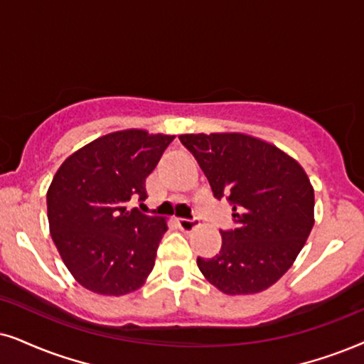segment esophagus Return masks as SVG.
<instances>
[{
	"label": "esophagus",
	"instance_id": "1",
	"mask_svg": "<svg viewBox=\"0 0 364 364\" xmlns=\"http://www.w3.org/2000/svg\"><path fill=\"white\" fill-rule=\"evenodd\" d=\"M176 223H178V227L183 230V232H191V230H195V228L198 227V225H200V222H198L196 218H193V220L178 218Z\"/></svg>",
	"mask_w": 364,
	"mask_h": 364
}]
</instances>
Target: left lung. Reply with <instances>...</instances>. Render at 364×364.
Returning a JSON list of instances; mask_svg holds the SVG:
<instances>
[{
    "mask_svg": "<svg viewBox=\"0 0 364 364\" xmlns=\"http://www.w3.org/2000/svg\"><path fill=\"white\" fill-rule=\"evenodd\" d=\"M215 198L233 206L237 227L220 230L222 248L198 257L201 274L228 296L269 289L291 269L314 225V188L277 146L242 132L181 134Z\"/></svg>",
    "mask_w": 364,
    "mask_h": 364,
    "instance_id": "obj_1",
    "label": "left lung"
}]
</instances>
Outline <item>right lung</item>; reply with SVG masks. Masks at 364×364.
Returning <instances> with one entry per match:
<instances>
[{"label":"right lung","instance_id":"right-lung-1","mask_svg":"<svg viewBox=\"0 0 364 364\" xmlns=\"http://www.w3.org/2000/svg\"><path fill=\"white\" fill-rule=\"evenodd\" d=\"M174 136L126 129L68 156L47 191L50 233L63 264L85 289L126 296L146 282L168 230L161 216L129 210L146 200V178Z\"/></svg>","mask_w":364,"mask_h":364}]
</instances>
